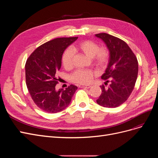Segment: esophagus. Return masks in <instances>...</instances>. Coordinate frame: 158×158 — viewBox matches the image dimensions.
Listing matches in <instances>:
<instances>
[{"mask_svg": "<svg viewBox=\"0 0 158 158\" xmlns=\"http://www.w3.org/2000/svg\"><path fill=\"white\" fill-rule=\"evenodd\" d=\"M78 86L80 88H84L88 89V88H89L91 87V85H82V84H80V85H78Z\"/></svg>", "mask_w": 158, "mask_h": 158, "instance_id": "esophagus-1", "label": "esophagus"}]
</instances>
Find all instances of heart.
<instances>
[{
	"instance_id": "obj_1",
	"label": "heart",
	"mask_w": 158,
	"mask_h": 158,
	"mask_svg": "<svg viewBox=\"0 0 158 158\" xmlns=\"http://www.w3.org/2000/svg\"><path fill=\"white\" fill-rule=\"evenodd\" d=\"M81 51L87 56L92 58L94 63L99 67H104L109 59V51L106 47H99L93 41L85 40L73 47L72 49L65 50L62 56L63 66L66 69L71 68L73 64L74 52ZM95 73L92 70H77L71 76V80L74 82L85 84L93 79Z\"/></svg>"
}]
</instances>
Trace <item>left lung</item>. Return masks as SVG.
Segmentation results:
<instances>
[{
  "label": "left lung",
  "instance_id": "8db88e82",
  "mask_svg": "<svg viewBox=\"0 0 158 158\" xmlns=\"http://www.w3.org/2000/svg\"><path fill=\"white\" fill-rule=\"evenodd\" d=\"M109 51L107 67L102 78L110 82L108 88L101 85L102 94L97 99L99 106L117 107L125 103L135 88L138 76V64L135 55L126 43L118 37L101 33L95 34Z\"/></svg>",
  "mask_w": 158,
  "mask_h": 158
}]
</instances>
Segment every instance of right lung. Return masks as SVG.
<instances>
[{
  "label": "right lung",
  "mask_w": 158,
  "mask_h": 158,
  "mask_svg": "<svg viewBox=\"0 0 158 158\" xmlns=\"http://www.w3.org/2000/svg\"><path fill=\"white\" fill-rule=\"evenodd\" d=\"M77 39L78 37H60L46 42L38 47L26 60L27 88L33 102L47 113H58L67 107L78 88L70 85L65 89H56L62 56L68 46Z\"/></svg>",
  "instance_id": "right-lung-1"
}]
</instances>
